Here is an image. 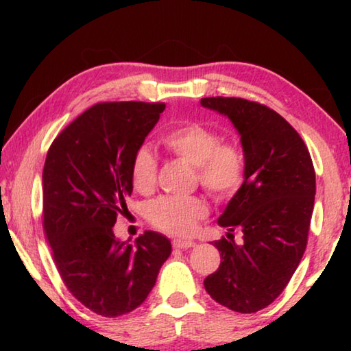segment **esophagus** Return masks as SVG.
<instances>
[{"label": "esophagus", "mask_w": 351, "mask_h": 351, "mask_svg": "<svg viewBox=\"0 0 351 351\" xmlns=\"http://www.w3.org/2000/svg\"><path fill=\"white\" fill-rule=\"evenodd\" d=\"M195 241H189V240H173V247L176 249H189L193 247Z\"/></svg>", "instance_id": "obj_1"}]
</instances>
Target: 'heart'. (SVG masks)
<instances>
[{
  "mask_svg": "<svg viewBox=\"0 0 351 351\" xmlns=\"http://www.w3.org/2000/svg\"><path fill=\"white\" fill-rule=\"evenodd\" d=\"M161 142L176 158L193 165L201 187L213 198L224 199L241 187L246 173V159L240 145L221 142L215 130L199 122L173 127L161 136ZM158 158L148 147L136 150L132 162L133 186L141 193L154 187ZM207 213L203 199L195 197H161L148 206L147 217L159 230L171 235H189L199 218Z\"/></svg>",
  "mask_w": 351,
  "mask_h": 351,
  "instance_id": "1",
  "label": "heart"
}]
</instances>
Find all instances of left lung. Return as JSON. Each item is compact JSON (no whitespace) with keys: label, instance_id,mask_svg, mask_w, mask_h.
<instances>
[{"label":"left lung","instance_id":"left-lung-1","mask_svg":"<svg viewBox=\"0 0 351 351\" xmlns=\"http://www.w3.org/2000/svg\"><path fill=\"white\" fill-rule=\"evenodd\" d=\"M201 105L234 123L246 159L245 181L218 218L230 232L239 228L243 241H213L221 263L204 288L229 310L255 313L282 294L304 257L316 173L305 142L274 110L237 97Z\"/></svg>","mask_w":351,"mask_h":351}]
</instances>
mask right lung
I'll return each mask as SVG.
<instances>
[{"mask_svg":"<svg viewBox=\"0 0 351 351\" xmlns=\"http://www.w3.org/2000/svg\"><path fill=\"white\" fill-rule=\"evenodd\" d=\"M164 104L105 102L57 136L43 169V228L62 280L88 310L117 317L138 308L171 254L147 230L134 245L114 237L133 192L132 162Z\"/></svg>","mask_w":351,"mask_h":351,"instance_id":"right-lung-1","label":"right lung"}]
</instances>
